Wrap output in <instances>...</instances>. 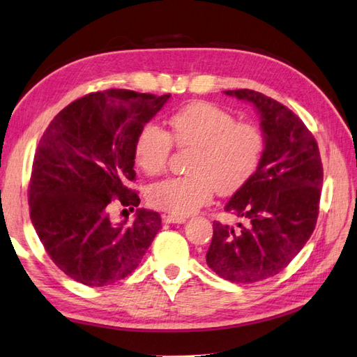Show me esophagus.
I'll use <instances>...</instances> for the list:
<instances>
[{"label": "esophagus", "instance_id": "1", "mask_svg": "<svg viewBox=\"0 0 357 357\" xmlns=\"http://www.w3.org/2000/svg\"><path fill=\"white\" fill-rule=\"evenodd\" d=\"M187 219L184 216H173V214H162V222L165 223H184Z\"/></svg>", "mask_w": 357, "mask_h": 357}]
</instances>
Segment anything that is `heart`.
I'll list each match as a JSON object with an SVG mask.
<instances>
[{
	"label": "heart",
	"mask_w": 357,
	"mask_h": 357,
	"mask_svg": "<svg viewBox=\"0 0 357 357\" xmlns=\"http://www.w3.org/2000/svg\"><path fill=\"white\" fill-rule=\"evenodd\" d=\"M175 143L193 149L188 172L149 188L152 206L173 216H187L208 204L214 190L228 196L243 188L259 170L264 153V135L252 123L236 121L231 112L208 103H192L169 119V132L155 124L141 129L134 155L138 167L151 176L169 164Z\"/></svg>",
	"instance_id": "heart-1"
}]
</instances>
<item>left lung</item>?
<instances>
[{
    "label": "left lung",
    "mask_w": 357,
    "mask_h": 357,
    "mask_svg": "<svg viewBox=\"0 0 357 357\" xmlns=\"http://www.w3.org/2000/svg\"><path fill=\"white\" fill-rule=\"evenodd\" d=\"M223 93L255 106L266 146L252 179L225 205L242 222H213L206 264L250 284L277 275L303 250L317 225L324 173L317 139L287 106L252 89Z\"/></svg>",
    "instance_id": "obj_1"
}]
</instances>
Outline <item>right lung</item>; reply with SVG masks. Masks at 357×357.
<instances>
[{
    "label": "right lung",
    "instance_id": "obj_1",
    "mask_svg": "<svg viewBox=\"0 0 357 357\" xmlns=\"http://www.w3.org/2000/svg\"><path fill=\"white\" fill-rule=\"evenodd\" d=\"M170 94L107 89L77 98L40 138L29 184L30 219L50 259L79 283L102 287L137 269L161 228L158 213L112 223L115 204L139 205L134 147Z\"/></svg>",
    "mask_w": 357,
    "mask_h": 357
}]
</instances>
